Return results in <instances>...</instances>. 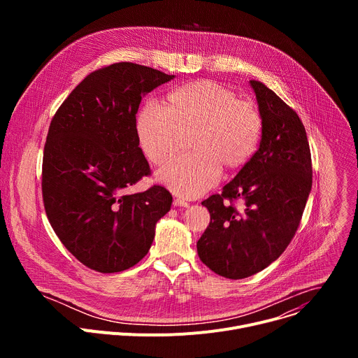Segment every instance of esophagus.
<instances>
[{
  "label": "esophagus",
  "mask_w": 358,
  "mask_h": 358,
  "mask_svg": "<svg viewBox=\"0 0 358 358\" xmlns=\"http://www.w3.org/2000/svg\"><path fill=\"white\" fill-rule=\"evenodd\" d=\"M173 206H174V207H184V208H187V207H189V203H188L185 199L176 198V199L173 201Z\"/></svg>",
  "instance_id": "1"
}]
</instances>
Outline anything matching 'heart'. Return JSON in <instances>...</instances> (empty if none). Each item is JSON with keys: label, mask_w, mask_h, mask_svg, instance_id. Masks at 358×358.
<instances>
[{"label": "heart", "mask_w": 358, "mask_h": 358, "mask_svg": "<svg viewBox=\"0 0 358 358\" xmlns=\"http://www.w3.org/2000/svg\"><path fill=\"white\" fill-rule=\"evenodd\" d=\"M141 150L155 164H164L180 150L184 134L192 152L164 166L157 178L174 194L194 198L213 188L222 166L235 170L257 152L264 122L250 100L214 82L196 80L167 94V105L147 101L137 117Z\"/></svg>", "instance_id": "obj_1"}]
</instances>
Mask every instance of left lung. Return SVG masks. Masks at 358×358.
I'll return each mask as SVG.
<instances>
[{
  "label": "left lung",
  "mask_w": 358,
  "mask_h": 358,
  "mask_svg": "<svg viewBox=\"0 0 358 358\" xmlns=\"http://www.w3.org/2000/svg\"><path fill=\"white\" fill-rule=\"evenodd\" d=\"M249 83L264 122L261 144L222 194L202 201L211 222L196 242L202 264L228 279L252 276L280 257L312 189V156L301 120L262 82ZM235 199L243 202L241 210L231 206Z\"/></svg>",
  "instance_id": "left-lung-1"
}]
</instances>
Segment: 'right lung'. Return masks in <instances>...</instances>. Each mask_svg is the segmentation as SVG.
Returning a JSON list of instances; mask_svg holds the SVG:
<instances>
[{"label": "right lung", "mask_w": 358, "mask_h": 358, "mask_svg": "<svg viewBox=\"0 0 358 358\" xmlns=\"http://www.w3.org/2000/svg\"><path fill=\"white\" fill-rule=\"evenodd\" d=\"M174 75L119 62L87 75L50 122L42 162L46 217L85 266L115 273L140 262L173 196L162 185L126 189L150 176L138 147L141 97Z\"/></svg>", "instance_id": "1"}]
</instances>
